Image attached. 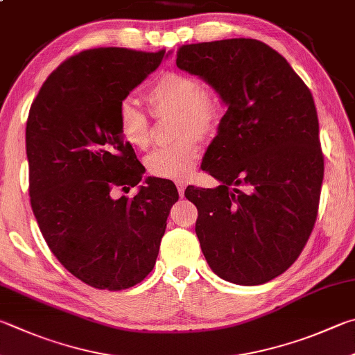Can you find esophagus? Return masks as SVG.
I'll return each mask as SVG.
<instances>
[{
    "label": "esophagus",
    "mask_w": 355,
    "mask_h": 355,
    "mask_svg": "<svg viewBox=\"0 0 355 355\" xmlns=\"http://www.w3.org/2000/svg\"><path fill=\"white\" fill-rule=\"evenodd\" d=\"M177 189H178V196H180V197H183V196H184L186 184H184V183H177Z\"/></svg>",
    "instance_id": "1"
}]
</instances>
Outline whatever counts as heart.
Segmentation results:
<instances>
[{"instance_id":"obj_1","label":"heart","mask_w":355,"mask_h":355,"mask_svg":"<svg viewBox=\"0 0 355 355\" xmlns=\"http://www.w3.org/2000/svg\"><path fill=\"white\" fill-rule=\"evenodd\" d=\"M150 114L164 118L173 114L171 146L159 147L146 158L150 175L166 180H186L194 172L202 155L200 138H211L222 119L220 96L212 87L200 85L196 76L183 71H164L146 94ZM118 128L122 139L133 149L144 150L152 139L149 116L132 101H122L118 112Z\"/></svg>"}]
</instances>
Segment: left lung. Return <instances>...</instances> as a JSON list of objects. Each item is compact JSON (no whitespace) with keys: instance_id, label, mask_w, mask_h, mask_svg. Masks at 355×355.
<instances>
[{"instance_id":"left-lung-1","label":"left lung","mask_w":355,"mask_h":355,"mask_svg":"<svg viewBox=\"0 0 355 355\" xmlns=\"http://www.w3.org/2000/svg\"><path fill=\"white\" fill-rule=\"evenodd\" d=\"M177 67L228 105L203 159L222 184L184 192L198 211L200 247L225 281H272L298 259L318 216L324 157L311 89L254 38L183 44Z\"/></svg>"}]
</instances>
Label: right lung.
<instances>
[{
    "mask_svg": "<svg viewBox=\"0 0 355 355\" xmlns=\"http://www.w3.org/2000/svg\"><path fill=\"white\" fill-rule=\"evenodd\" d=\"M94 48L60 63L38 92L26 124L31 206L49 250L71 275L99 290L143 281L157 262L175 184L147 178L118 128L121 102L164 57Z\"/></svg>",
    "mask_w": 355,
    "mask_h": 355,
    "instance_id": "1",
    "label": "right lung"
}]
</instances>
